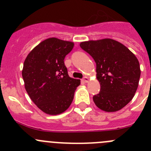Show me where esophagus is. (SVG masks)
<instances>
[{
    "label": "esophagus",
    "instance_id": "esophagus-1",
    "mask_svg": "<svg viewBox=\"0 0 151 151\" xmlns=\"http://www.w3.org/2000/svg\"><path fill=\"white\" fill-rule=\"evenodd\" d=\"M88 80H89V78H88L87 76H85V77H84V78H83V81H84V82H88Z\"/></svg>",
    "mask_w": 151,
    "mask_h": 151
}]
</instances>
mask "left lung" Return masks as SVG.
<instances>
[{
	"label": "left lung",
	"mask_w": 151,
	"mask_h": 151,
	"mask_svg": "<svg viewBox=\"0 0 151 151\" xmlns=\"http://www.w3.org/2000/svg\"><path fill=\"white\" fill-rule=\"evenodd\" d=\"M81 48L96 63L97 78L101 91L93 97L94 104L106 112H116L134 97L139 82V62L132 52L110 38L84 41Z\"/></svg>",
	"instance_id": "left-lung-1"
}]
</instances>
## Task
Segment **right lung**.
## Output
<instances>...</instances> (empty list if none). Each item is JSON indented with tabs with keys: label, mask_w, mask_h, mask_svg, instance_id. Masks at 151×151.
I'll return each instance as SVG.
<instances>
[{
	"label": "right lung",
	"mask_w": 151,
	"mask_h": 151,
	"mask_svg": "<svg viewBox=\"0 0 151 151\" xmlns=\"http://www.w3.org/2000/svg\"><path fill=\"white\" fill-rule=\"evenodd\" d=\"M71 41L50 38L28 54L22 71L25 88L35 104L49 115L66 111L73 102L79 79L70 78L64 63Z\"/></svg>",
	"instance_id": "right-lung-1"
}]
</instances>
